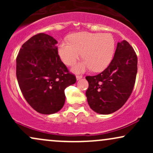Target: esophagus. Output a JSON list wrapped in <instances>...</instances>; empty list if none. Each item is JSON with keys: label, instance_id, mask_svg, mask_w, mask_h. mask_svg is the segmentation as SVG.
<instances>
[{"label": "esophagus", "instance_id": "1", "mask_svg": "<svg viewBox=\"0 0 153 153\" xmlns=\"http://www.w3.org/2000/svg\"><path fill=\"white\" fill-rule=\"evenodd\" d=\"M82 78V75H76V79L77 80H80V79H81Z\"/></svg>", "mask_w": 153, "mask_h": 153}]
</instances>
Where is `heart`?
<instances>
[{
  "label": "heart",
  "mask_w": 153,
  "mask_h": 153,
  "mask_svg": "<svg viewBox=\"0 0 153 153\" xmlns=\"http://www.w3.org/2000/svg\"><path fill=\"white\" fill-rule=\"evenodd\" d=\"M116 41L109 33H92L83 31L71 35L69 42H61L58 54L67 65H73L81 56L85 60L73 68L75 72L92 69L94 72L103 71L113 59Z\"/></svg>",
  "instance_id": "obj_1"
}]
</instances>
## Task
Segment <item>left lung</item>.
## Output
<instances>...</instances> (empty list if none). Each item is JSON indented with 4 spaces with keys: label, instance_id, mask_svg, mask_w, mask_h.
I'll return each instance as SVG.
<instances>
[{
    "label": "left lung",
    "instance_id": "left-lung-1",
    "mask_svg": "<svg viewBox=\"0 0 153 153\" xmlns=\"http://www.w3.org/2000/svg\"><path fill=\"white\" fill-rule=\"evenodd\" d=\"M137 73V57L126 40L117 44L114 56L102 73L86 76V97L91 108L109 114L122 108L132 92Z\"/></svg>",
    "mask_w": 153,
    "mask_h": 153
}]
</instances>
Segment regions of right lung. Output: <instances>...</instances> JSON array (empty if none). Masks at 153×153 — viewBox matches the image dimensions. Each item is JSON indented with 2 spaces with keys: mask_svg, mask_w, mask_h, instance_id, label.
<instances>
[{
  "mask_svg": "<svg viewBox=\"0 0 153 153\" xmlns=\"http://www.w3.org/2000/svg\"><path fill=\"white\" fill-rule=\"evenodd\" d=\"M57 42L39 33L22 45L16 57V78L24 99L43 114L59 111L65 101V89L76 82L61 61Z\"/></svg>",
  "mask_w": 153,
  "mask_h": 153,
  "instance_id": "right-lung-1",
  "label": "right lung"
}]
</instances>
